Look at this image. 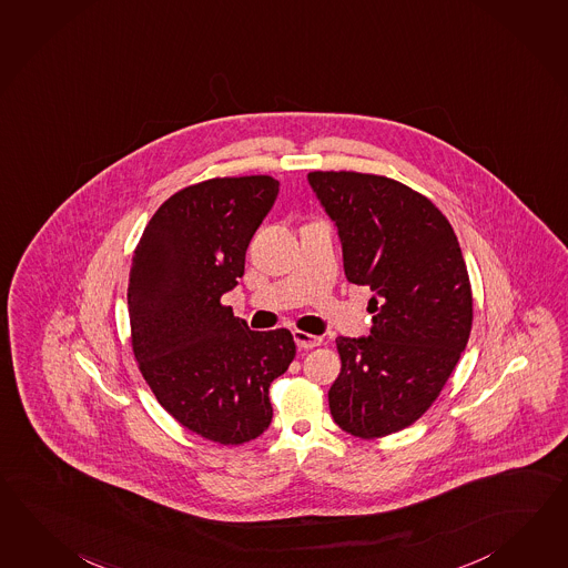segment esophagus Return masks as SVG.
<instances>
[{
  "instance_id": "34e87169",
  "label": "esophagus",
  "mask_w": 568,
  "mask_h": 568,
  "mask_svg": "<svg viewBox=\"0 0 568 568\" xmlns=\"http://www.w3.org/2000/svg\"><path fill=\"white\" fill-rule=\"evenodd\" d=\"M292 335H294V342L298 345V349H313V347L323 343V339L317 335H311V333H304V331H294Z\"/></svg>"
}]
</instances>
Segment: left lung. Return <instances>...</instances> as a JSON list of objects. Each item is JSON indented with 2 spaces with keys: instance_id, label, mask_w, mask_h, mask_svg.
Masks as SVG:
<instances>
[{
  "instance_id": "1",
  "label": "left lung",
  "mask_w": 568,
  "mask_h": 568,
  "mask_svg": "<svg viewBox=\"0 0 568 568\" xmlns=\"http://www.w3.org/2000/svg\"><path fill=\"white\" fill-rule=\"evenodd\" d=\"M308 184L337 226L343 270L369 286L368 337H337L342 372L333 422L374 439L432 407L473 329V292L458 239L432 200L384 175L311 172Z\"/></svg>"
}]
</instances>
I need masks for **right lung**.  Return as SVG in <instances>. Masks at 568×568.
Listing matches in <instances>:
<instances>
[{"label":"right lung","instance_id":"add662e5","mask_svg":"<svg viewBox=\"0 0 568 568\" xmlns=\"http://www.w3.org/2000/svg\"><path fill=\"white\" fill-rule=\"evenodd\" d=\"M277 192L270 175L187 185L159 206L132 255L139 369L175 422L223 446L270 427V384L296 356L291 331H251L221 304L243 276L245 251Z\"/></svg>","mask_w":568,"mask_h":568}]
</instances>
